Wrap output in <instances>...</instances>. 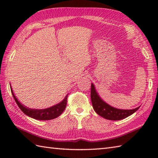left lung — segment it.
I'll use <instances>...</instances> for the list:
<instances>
[{
    "mask_svg": "<svg viewBox=\"0 0 158 158\" xmlns=\"http://www.w3.org/2000/svg\"><path fill=\"white\" fill-rule=\"evenodd\" d=\"M91 100L95 112L103 118L109 120H121L125 119L135 113L139 107L133 109H119L113 107L100 98L94 85L91 84Z\"/></svg>",
    "mask_w": 158,
    "mask_h": 158,
    "instance_id": "1",
    "label": "left lung"
}]
</instances>
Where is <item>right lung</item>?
<instances>
[{
  "label": "right lung",
  "instance_id": "right-lung-1",
  "mask_svg": "<svg viewBox=\"0 0 158 158\" xmlns=\"http://www.w3.org/2000/svg\"><path fill=\"white\" fill-rule=\"evenodd\" d=\"M10 87H11V91L13 96V98H14L17 105L19 106V108L21 109L23 113L26 114V115L31 117L33 119L38 120H50L55 119L56 117H58V116L61 115L66 109L67 103V96H68V94L65 96V98H64V100H62L61 102L51 107H49V108L44 109H35L28 108V107L23 105L21 102H19L18 98H17L16 96L14 95V93L13 92L11 86Z\"/></svg>",
  "mask_w": 158,
  "mask_h": 158
}]
</instances>
